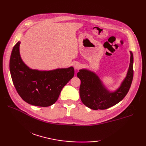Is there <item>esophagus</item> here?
<instances>
[{
  "label": "esophagus",
  "mask_w": 146,
  "mask_h": 146,
  "mask_svg": "<svg viewBox=\"0 0 146 146\" xmlns=\"http://www.w3.org/2000/svg\"><path fill=\"white\" fill-rule=\"evenodd\" d=\"M80 67H81V64L78 63V62H76V63L74 64V68H75V69L78 70L79 68H80Z\"/></svg>",
  "instance_id": "1"
}]
</instances>
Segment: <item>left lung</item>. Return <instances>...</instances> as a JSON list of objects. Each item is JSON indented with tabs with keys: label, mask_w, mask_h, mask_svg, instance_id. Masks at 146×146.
<instances>
[{
	"label": "left lung",
	"mask_w": 146,
	"mask_h": 146,
	"mask_svg": "<svg viewBox=\"0 0 146 146\" xmlns=\"http://www.w3.org/2000/svg\"><path fill=\"white\" fill-rule=\"evenodd\" d=\"M130 64L126 76L115 90L111 91L104 85L97 73L83 68L79 70L77 76L81 80L80 96L83 104L93 110H105L119 103L125 97L133 79L134 57L130 51Z\"/></svg>",
	"instance_id": "obj_1"
}]
</instances>
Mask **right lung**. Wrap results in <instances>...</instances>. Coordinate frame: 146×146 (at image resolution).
I'll list each match as a JSON object with an SVG mask.
<instances>
[{"mask_svg": "<svg viewBox=\"0 0 146 146\" xmlns=\"http://www.w3.org/2000/svg\"><path fill=\"white\" fill-rule=\"evenodd\" d=\"M19 41L11 52L9 68L11 78L20 97L29 104L46 107L54 104L61 90L74 76L73 66L52 70L30 68L23 61Z\"/></svg>", "mask_w": 146, "mask_h": 146, "instance_id": "right-lung-1", "label": "right lung"}]
</instances>
